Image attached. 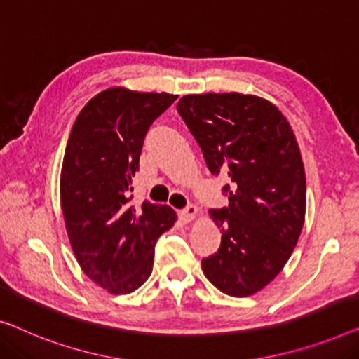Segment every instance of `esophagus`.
<instances>
[{
	"label": "esophagus",
	"mask_w": 359,
	"mask_h": 359,
	"mask_svg": "<svg viewBox=\"0 0 359 359\" xmlns=\"http://www.w3.org/2000/svg\"><path fill=\"white\" fill-rule=\"evenodd\" d=\"M197 212H199V209H197L196 205H192V204H189V205H186L183 210H180V218L181 220H183L184 223H188V222H191L192 218H194L196 215H197Z\"/></svg>",
	"instance_id": "1"
}]
</instances>
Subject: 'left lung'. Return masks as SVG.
<instances>
[{"mask_svg": "<svg viewBox=\"0 0 359 359\" xmlns=\"http://www.w3.org/2000/svg\"><path fill=\"white\" fill-rule=\"evenodd\" d=\"M176 108L210 173L228 178V205L209 212L222 243L202 270L225 294H254L280 273L303 230L306 175L292 126L270 102L236 92L184 95Z\"/></svg>", "mask_w": 359, "mask_h": 359, "instance_id": "1", "label": "left lung"}]
</instances>
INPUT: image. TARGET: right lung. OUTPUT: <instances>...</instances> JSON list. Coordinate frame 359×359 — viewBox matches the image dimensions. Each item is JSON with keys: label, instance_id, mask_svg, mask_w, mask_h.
Segmentation results:
<instances>
[{"label": "right lung", "instance_id": "1", "mask_svg": "<svg viewBox=\"0 0 359 359\" xmlns=\"http://www.w3.org/2000/svg\"><path fill=\"white\" fill-rule=\"evenodd\" d=\"M178 95L103 90L77 116L60 178L66 231L81 269L113 294L150 277L154 248L176 222L168 205L129 204L149 128Z\"/></svg>", "mask_w": 359, "mask_h": 359}]
</instances>
